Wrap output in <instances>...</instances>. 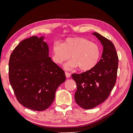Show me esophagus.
Wrapping results in <instances>:
<instances>
[{"label": "esophagus", "mask_w": 133, "mask_h": 133, "mask_svg": "<svg viewBox=\"0 0 133 133\" xmlns=\"http://www.w3.org/2000/svg\"><path fill=\"white\" fill-rule=\"evenodd\" d=\"M65 76H66V78H69L70 76V75H71L70 73H68V72H66V71L65 72Z\"/></svg>", "instance_id": "34e87169"}]
</instances>
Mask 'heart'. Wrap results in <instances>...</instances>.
<instances>
[{"mask_svg": "<svg viewBox=\"0 0 133 133\" xmlns=\"http://www.w3.org/2000/svg\"><path fill=\"white\" fill-rule=\"evenodd\" d=\"M100 56L98 44L83 37L67 38L62 44L55 42L52 46V59L55 63L61 64L70 57L73 58L64 65L66 70L79 66L81 70H89L97 64Z\"/></svg>", "mask_w": 133, "mask_h": 133, "instance_id": "obj_1", "label": "heart"}]
</instances>
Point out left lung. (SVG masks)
<instances>
[{
    "label": "left lung",
    "mask_w": 133,
    "mask_h": 133,
    "mask_svg": "<svg viewBox=\"0 0 133 133\" xmlns=\"http://www.w3.org/2000/svg\"><path fill=\"white\" fill-rule=\"evenodd\" d=\"M92 34L103 46L101 59L89 70L71 75L77 85L75 102L84 109L93 108L107 99L115 84L118 68V57L113 43L96 32Z\"/></svg>",
    "instance_id": "obj_1"
}]
</instances>
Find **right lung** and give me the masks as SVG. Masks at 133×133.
Segmentation results:
<instances>
[{"instance_id": "obj_1", "label": "right lung", "mask_w": 133, "mask_h": 133, "mask_svg": "<svg viewBox=\"0 0 133 133\" xmlns=\"http://www.w3.org/2000/svg\"><path fill=\"white\" fill-rule=\"evenodd\" d=\"M44 37L33 36L22 41L10 55L9 79L20 104L43 111L53 103L55 91L65 81L64 71L49 57Z\"/></svg>"}]
</instances>
